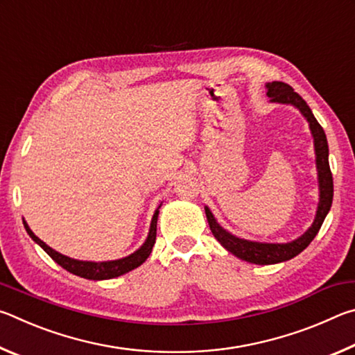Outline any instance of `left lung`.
<instances>
[{"instance_id":"8db88e82","label":"left lung","mask_w":355,"mask_h":355,"mask_svg":"<svg viewBox=\"0 0 355 355\" xmlns=\"http://www.w3.org/2000/svg\"><path fill=\"white\" fill-rule=\"evenodd\" d=\"M268 92L266 95L271 98L272 103H284V105H293L300 111V114L307 119L310 125L311 136H313L315 142V155H316V169H318V183H320V202H318L316 216L311 227L309 228L304 235H300L297 239H294L291 243H257L249 241V239L238 238L232 233L224 230L218 220L214 219L213 213L209 211V208L205 207V214L208 219L209 228L214 238L224 245V248L232 252L233 255L241 258L244 261L254 263V264H275L286 260H291L296 255H299L307 245L313 241V238L318 235L320 228L322 225L324 219L329 213L330 207H332L334 199V178L332 172H330L329 166V146H327V137L326 133L318 120L315 119L313 112L305 103V100L300 97L297 92H294V89L290 84L282 83V81H272L266 84Z\"/></svg>"}]
</instances>
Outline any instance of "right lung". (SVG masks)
<instances>
[{
	"label": "right lung",
	"mask_w": 355,
	"mask_h": 355,
	"mask_svg": "<svg viewBox=\"0 0 355 355\" xmlns=\"http://www.w3.org/2000/svg\"><path fill=\"white\" fill-rule=\"evenodd\" d=\"M159 207L152 218V224H150V230H148V236L146 239V243H144L141 248L135 252V254H131L125 258H120V260H112V261H98V263L81 261V260H75V258L65 257L62 254H59V252H56L55 249H51L50 245H46L40 238L35 236L25 220H23V225H25L28 235L33 238V241L37 243L40 248L59 264V266H62L65 269V271H69L75 275H80V277L89 279V280H106V279H114V277H119V275H123L130 271H133V269H136L137 266H141V264L147 260L148 255L152 254V249L156 239V222H158Z\"/></svg>",
	"instance_id": "obj_1"
}]
</instances>
